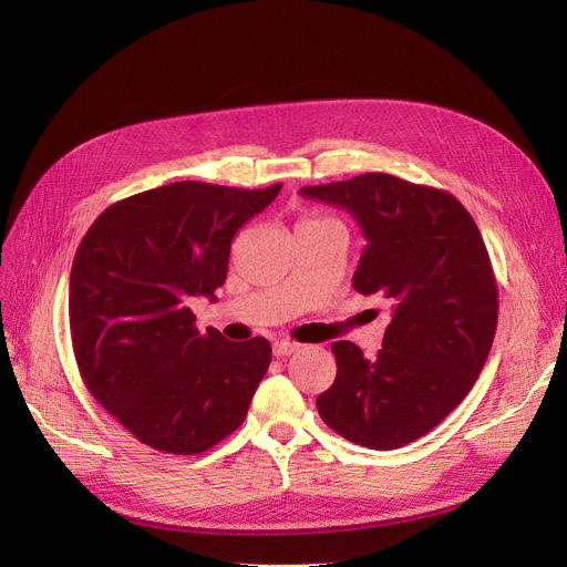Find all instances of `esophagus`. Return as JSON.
Returning <instances> with one entry per match:
<instances>
[{"label":"esophagus","mask_w":567,"mask_h":567,"mask_svg":"<svg viewBox=\"0 0 567 567\" xmlns=\"http://www.w3.org/2000/svg\"><path fill=\"white\" fill-rule=\"evenodd\" d=\"M299 349H301V344L293 342V340H278V342H274V353L276 355H291V353H296Z\"/></svg>","instance_id":"1"}]
</instances>
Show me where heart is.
<instances>
[{
    "label": "heart",
    "mask_w": 567,
    "mask_h": 567,
    "mask_svg": "<svg viewBox=\"0 0 567 567\" xmlns=\"http://www.w3.org/2000/svg\"><path fill=\"white\" fill-rule=\"evenodd\" d=\"M326 220H331V218H323V216H317V214H312V216H306L299 225H312V223H326Z\"/></svg>",
    "instance_id": "obj_1"
}]
</instances>
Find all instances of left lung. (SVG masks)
<instances>
[{"label":"left lung","mask_w":567,"mask_h":567,"mask_svg":"<svg viewBox=\"0 0 567 567\" xmlns=\"http://www.w3.org/2000/svg\"><path fill=\"white\" fill-rule=\"evenodd\" d=\"M301 195L349 208L368 238L353 289L393 303L374 359L333 342L338 374L317 411L355 445L400 449L455 411L487 361L498 289L481 229L449 190L383 172Z\"/></svg>","instance_id":"left-lung-1"}]
</instances>
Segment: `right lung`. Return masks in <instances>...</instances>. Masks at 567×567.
<instances>
[{
    "label": "right lung",
    "mask_w": 567,
    "mask_h": 567,
    "mask_svg": "<svg viewBox=\"0 0 567 567\" xmlns=\"http://www.w3.org/2000/svg\"><path fill=\"white\" fill-rule=\"evenodd\" d=\"M280 188L167 184L110 204L78 246L69 321L80 377L154 451L199 455L246 421L271 344L197 331L188 301H216L234 234Z\"/></svg>",
    "instance_id": "right-lung-1"
}]
</instances>
